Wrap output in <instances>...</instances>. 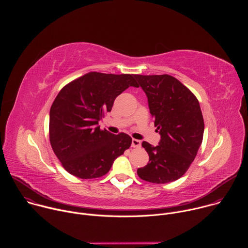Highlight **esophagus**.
<instances>
[{"mask_svg":"<svg viewBox=\"0 0 248 248\" xmlns=\"http://www.w3.org/2000/svg\"><path fill=\"white\" fill-rule=\"evenodd\" d=\"M131 146H132L133 148H140V147H141V141L133 138L132 141H131Z\"/></svg>","mask_w":248,"mask_h":248,"instance_id":"obj_1","label":"esophagus"}]
</instances>
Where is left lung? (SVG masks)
Instances as JSON below:
<instances>
[{
    "mask_svg": "<svg viewBox=\"0 0 248 248\" xmlns=\"http://www.w3.org/2000/svg\"><path fill=\"white\" fill-rule=\"evenodd\" d=\"M135 78L148 98L150 114L161 135L157 146L142 142L149 163L137 169V174L152 184L179 180L202 143L204 121L199 102L187 87L169 75H135Z\"/></svg>",
    "mask_w": 248,
    "mask_h": 248,
    "instance_id": "left-lung-1",
    "label": "left lung"
}]
</instances>
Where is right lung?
<instances>
[{"instance_id": "right-lung-1", "label": "right lung", "mask_w": 248, "mask_h": 248, "mask_svg": "<svg viewBox=\"0 0 248 248\" xmlns=\"http://www.w3.org/2000/svg\"><path fill=\"white\" fill-rule=\"evenodd\" d=\"M129 86L139 87L135 75L93 72L59 92L50 110L49 134L53 151L67 172L84 180L100 178L130 147L129 135L113 134L98 125Z\"/></svg>"}]
</instances>
